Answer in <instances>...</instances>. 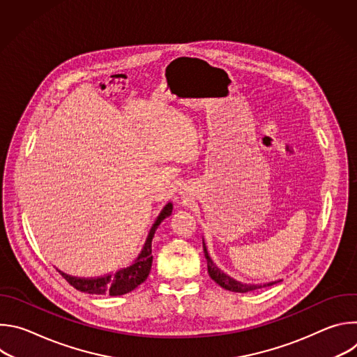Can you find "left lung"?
Segmentation results:
<instances>
[{
	"label": "left lung",
	"instance_id": "obj_1",
	"mask_svg": "<svg viewBox=\"0 0 357 357\" xmlns=\"http://www.w3.org/2000/svg\"><path fill=\"white\" fill-rule=\"evenodd\" d=\"M203 252H205V257H206V261H208V273L211 275V278L219 284L222 288L227 289V291H231V292H248V291H254V289H260L263 287H270V285H274L280 281H274V282H268V284H264V285H245V284H241L238 281H234L233 278H230L229 275H226L225 273H222L215 264L213 261L211 260L209 254H208V248L205 245V243H203Z\"/></svg>",
	"mask_w": 357,
	"mask_h": 357
}]
</instances>
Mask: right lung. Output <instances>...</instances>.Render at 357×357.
Instances as JSON below:
<instances>
[{
	"label": "right lung",
	"instance_id": "obj_1",
	"mask_svg": "<svg viewBox=\"0 0 357 357\" xmlns=\"http://www.w3.org/2000/svg\"><path fill=\"white\" fill-rule=\"evenodd\" d=\"M171 213H172V203H168V205L160 213V216L157 218L154 226L151 227V231L146 237V241L144 244L142 251L139 252V256L137 257L134 264H131L130 267L123 268L114 274H109L106 277L90 278V280L70 277V275L59 271L61 275L77 291H82L86 294L116 296V295H124L127 292H131L139 284H142L146 280V277L149 275L151 266H152V254H151L152 252V248H151L152 237H154L155 230L162 223V220L167 219L168 216H171Z\"/></svg>",
	"mask_w": 357,
	"mask_h": 357
}]
</instances>
